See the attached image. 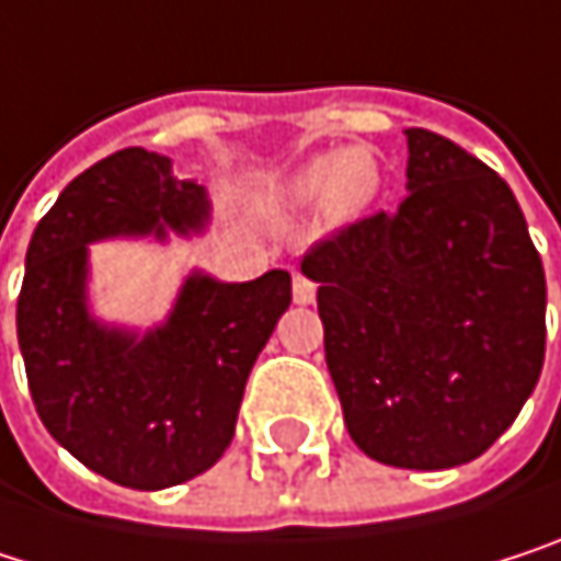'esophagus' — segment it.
Returning <instances> with one entry per match:
<instances>
[{"instance_id":"1","label":"esophagus","mask_w":561,"mask_h":561,"mask_svg":"<svg viewBox=\"0 0 561 561\" xmlns=\"http://www.w3.org/2000/svg\"><path fill=\"white\" fill-rule=\"evenodd\" d=\"M294 300H297L300 307L313 304V300H317V284H313L310 277H304V274H294Z\"/></svg>"}]
</instances>
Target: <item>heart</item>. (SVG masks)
I'll use <instances>...</instances> for the list:
<instances>
[{
  "label": "heart",
  "mask_w": 561,
  "mask_h": 561,
  "mask_svg": "<svg viewBox=\"0 0 561 561\" xmlns=\"http://www.w3.org/2000/svg\"><path fill=\"white\" fill-rule=\"evenodd\" d=\"M382 169L369 146H350L336 156H317L300 172H294L280 192V208H307L323 202V211L333 225L356 221L379 195Z\"/></svg>",
  "instance_id": "b5f03b06"
}]
</instances>
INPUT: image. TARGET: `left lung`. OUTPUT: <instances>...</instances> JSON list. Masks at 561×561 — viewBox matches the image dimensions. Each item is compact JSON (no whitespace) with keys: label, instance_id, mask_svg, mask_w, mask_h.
I'll return each mask as SVG.
<instances>
[{"label":"left lung","instance_id":"obj_1","mask_svg":"<svg viewBox=\"0 0 561 561\" xmlns=\"http://www.w3.org/2000/svg\"><path fill=\"white\" fill-rule=\"evenodd\" d=\"M409 195L317 241L327 366L350 437L373 460L444 470L480 457L533 396L546 274L510 185L412 127Z\"/></svg>","mask_w":561,"mask_h":561}]
</instances>
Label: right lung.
Wrapping results in <instances>:
<instances>
[{
	"mask_svg": "<svg viewBox=\"0 0 561 561\" xmlns=\"http://www.w3.org/2000/svg\"><path fill=\"white\" fill-rule=\"evenodd\" d=\"M205 221V188L175 179L169 156L130 146L71 179L28 241L15 327L35 412L121 486H175L225 454L251 366L290 307L287 271L248 284L188 274L146 336L91 317L88 244Z\"/></svg>",
	"mask_w": 561,
	"mask_h": 561,
	"instance_id": "add662e5",
	"label": "right lung"
}]
</instances>
